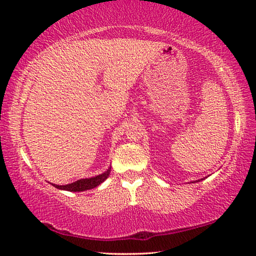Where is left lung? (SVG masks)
I'll return each mask as SVG.
<instances>
[{
  "mask_svg": "<svg viewBox=\"0 0 256 256\" xmlns=\"http://www.w3.org/2000/svg\"><path fill=\"white\" fill-rule=\"evenodd\" d=\"M192 183H193V182H192Z\"/></svg>",
  "mask_w": 256,
  "mask_h": 256,
  "instance_id": "1",
  "label": "left lung"
}]
</instances>
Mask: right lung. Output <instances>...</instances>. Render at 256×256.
I'll use <instances>...</instances> for the list:
<instances>
[{"instance_id": "obj_1", "label": "right lung", "mask_w": 256, "mask_h": 256, "mask_svg": "<svg viewBox=\"0 0 256 256\" xmlns=\"http://www.w3.org/2000/svg\"><path fill=\"white\" fill-rule=\"evenodd\" d=\"M110 168H108V170L105 172H102V174L97 175L94 177H90V178L76 180L74 183H71L68 185H56V184H52V185H54L56 188L70 190V192H82V190H92L94 188H96V186H98L99 184H102V182L110 176Z\"/></svg>"}]
</instances>
